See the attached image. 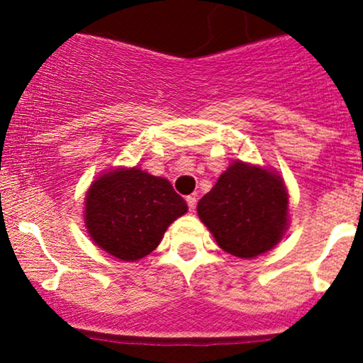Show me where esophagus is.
I'll list each match as a JSON object with an SVG mask.
<instances>
[{
    "mask_svg": "<svg viewBox=\"0 0 363 363\" xmlns=\"http://www.w3.org/2000/svg\"><path fill=\"white\" fill-rule=\"evenodd\" d=\"M186 201H187V206H189V210H191V211H194L196 203H198V198H196L194 194H191V196H187Z\"/></svg>",
    "mask_w": 363,
    "mask_h": 363,
    "instance_id": "34e87169",
    "label": "esophagus"
}]
</instances>
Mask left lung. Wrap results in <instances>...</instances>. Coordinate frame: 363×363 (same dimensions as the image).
<instances>
[{"mask_svg": "<svg viewBox=\"0 0 363 363\" xmlns=\"http://www.w3.org/2000/svg\"><path fill=\"white\" fill-rule=\"evenodd\" d=\"M198 215L223 251L251 259L281 239L289 194L277 174L234 162L199 199Z\"/></svg>", "mask_w": 363, "mask_h": 363, "instance_id": "left-lung-1", "label": "left lung"}]
</instances>
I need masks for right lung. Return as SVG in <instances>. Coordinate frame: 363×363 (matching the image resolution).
<instances>
[{"mask_svg": "<svg viewBox=\"0 0 363 363\" xmlns=\"http://www.w3.org/2000/svg\"><path fill=\"white\" fill-rule=\"evenodd\" d=\"M85 220L94 242L123 261L145 257L187 211L167 179L140 169L104 174L86 193Z\"/></svg>", "mask_w": 363, "mask_h": 363, "instance_id": "add662e5", "label": "right lung"}]
</instances>
